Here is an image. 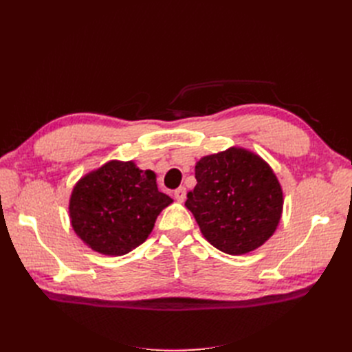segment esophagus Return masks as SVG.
I'll return each mask as SVG.
<instances>
[{
    "label": "esophagus",
    "instance_id": "esophagus-1",
    "mask_svg": "<svg viewBox=\"0 0 352 352\" xmlns=\"http://www.w3.org/2000/svg\"><path fill=\"white\" fill-rule=\"evenodd\" d=\"M175 198L179 201V202H184L185 198H186V189L184 186H180L179 189L175 190Z\"/></svg>",
    "mask_w": 352,
    "mask_h": 352
}]
</instances>
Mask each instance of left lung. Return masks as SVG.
Instances as JSON below:
<instances>
[{
    "label": "left lung",
    "mask_w": 352,
    "mask_h": 352,
    "mask_svg": "<svg viewBox=\"0 0 352 352\" xmlns=\"http://www.w3.org/2000/svg\"><path fill=\"white\" fill-rule=\"evenodd\" d=\"M197 185L186 195L199 230L212 247L229 255L260 248L279 226L283 190L263 157L242 146L201 157Z\"/></svg>",
    "instance_id": "1"
}]
</instances>
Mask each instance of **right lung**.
I'll return each instance as SVG.
<instances>
[{
	"instance_id": "add662e5",
	"label": "right lung",
	"mask_w": 352,
	"mask_h": 352,
	"mask_svg": "<svg viewBox=\"0 0 352 352\" xmlns=\"http://www.w3.org/2000/svg\"><path fill=\"white\" fill-rule=\"evenodd\" d=\"M172 202L158 190L153 170H141L132 160H110L73 186L69 217L88 248L119 257L146 241L158 214Z\"/></svg>"
}]
</instances>
